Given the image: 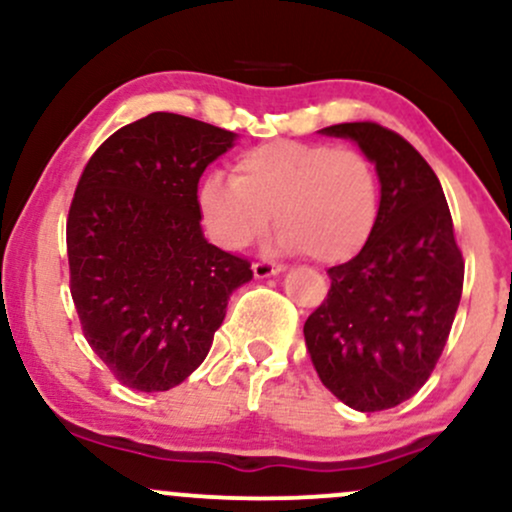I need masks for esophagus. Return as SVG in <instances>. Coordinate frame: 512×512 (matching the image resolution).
I'll return each mask as SVG.
<instances>
[{"label":"esophagus","instance_id":"obj_1","mask_svg":"<svg viewBox=\"0 0 512 512\" xmlns=\"http://www.w3.org/2000/svg\"><path fill=\"white\" fill-rule=\"evenodd\" d=\"M284 264L281 262H274V260H257L252 264V272H255L257 279H267V276H274L279 272H284Z\"/></svg>","mask_w":512,"mask_h":512}]
</instances>
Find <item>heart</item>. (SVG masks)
I'll return each mask as SVG.
<instances>
[{
    "mask_svg": "<svg viewBox=\"0 0 512 512\" xmlns=\"http://www.w3.org/2000/svg\"><path fill=\"white\" fill-rule=\"evenodd\" d=\"M199 214L216 243L243 250L267 233L272 214L281 245L317 262L361 252L380 209L378 175L361 151L325 142L274 139L245 149L233 180L199 182Z\"/></svg>",
    "mask_w": 512,
    "mask_h": 512,
    "instance_id": "1",
    "label": "heart"
}]
</instances>
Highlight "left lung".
<instances>
[{
	"label": "left lung",
	"mask_w": 512,
	"mask_h": 512,
	"mask_svg": "<svg viewBox=\"0 0 512 512\" xmlns=\"http://www.w3.org/2000/svg\"><path fill=\"white\" fill-rule=\"evenodd\" d=\"M375 163L380 209L356 257L327 269L330 291L303 325L322 385L346 407L383 411L424 387L462 298L464 257L426 158L378 122L322 129Z\"/></svg>",
	"instance_id": "1"
}]
</instances>
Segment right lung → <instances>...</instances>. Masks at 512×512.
<instances>
[{
	"label": "right lung",
	"mask_w": 512,
	"mask_h": 512,
	"mask_svg": "<svg viewBox=\"0 0 512 512\" xmlns=\"http://www.w3.org/2000/svg\"><path fill=\"white\" fill-rule=\"evenodd\" d=\"M236 134L151 113L88 158L67 216L69 291L88 346L122 385L166 392L209 354L245 257L202 236L197 185Z\"/></svg>",
	"instance_id": "obj_1"
}]
</instances>
